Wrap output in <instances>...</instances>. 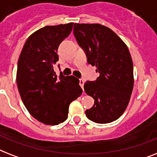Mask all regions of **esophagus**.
Segmentation results:
<instances>
[{"label": "esophagus", "instance_id": "34e87169", "mask_svg": "<svg viewBox=\"0 0 157 157\" xmlns=\"http://www.w3.org/2000/svg\"><path fill=\"white\" fill-rule=\"evenodd\" d=\"M84 84H85V81H84V80H82V79H80V86H81V87L82 88V90L84 89Z\"/></svg>", "mask_w": 157, "mask_h": 157}]
</instances>
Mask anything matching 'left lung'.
I'll use <instances>...</instances> for the list:
<instances>
[{
  "label": "left lung",
  "instance_id": "obj_1",
  "mask_svg": "<svg viewBox=\"0 0 157 157\" xmlns=\"http://www.w3.org/2000/svg\"><path fill=\"white\" fill-rule=\"evenodd\" d=\"M74 36L86 51L88 63L100 74L87 81L84 89L94 99L86 117L99 124L117 120L126 109L134 88V67L125 43L116 33L99 23H75Z\"/></svg>",
  "mask_w": 157,
  "mask_h": 157
}]
</instances>
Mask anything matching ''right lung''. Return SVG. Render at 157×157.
Instances as JSON below:
<instances>
[{
  "instance_id": "add662e5",
  "label": "right lung",
  "mask_w": 157,
  "mask_h": 157,
  "mask_svg": "<svg viewBox=\"0 0 157 157\" xmlns=\"http://www.w3.org/2000/svg\"><path fill=\"white\" fill-rule=\"evenodd\" d=\"M73 23L45 26L28 38L18 59L16 81L28 112L43 124L54 125L67 118L70 103L82 90L73 76H57L54 65L60 43L69 36Z\"/></svg>"
}]
</instances>
